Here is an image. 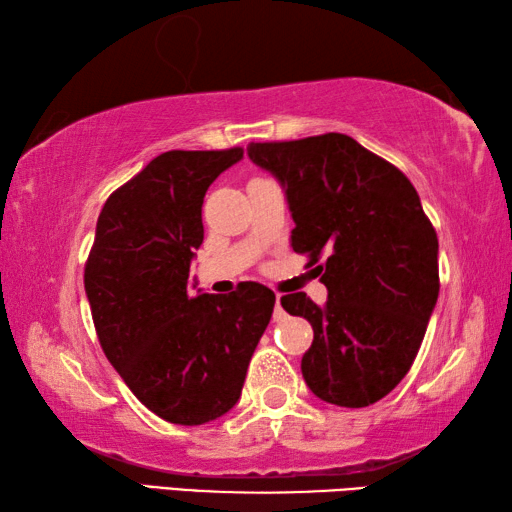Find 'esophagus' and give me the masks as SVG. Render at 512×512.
Returning a JSON list of instances; mask_svg holds the SVG:
<instances>
[{
	"mask_svg": "<svg viewBox=\"0 0 512 512\" xmlns=\"http://www.w3.org/2000/svg\"><path fill=\"white\" fill-rule=\"evenodd\" d=\"M287 318V314H284V309H282V305H280V293H277L275 296V311H273V320L275 323H280V320H284Z\"/></svg>",
	"mask_w": 512,
	"mask_h": 512,
	"instance_id": "1",
	"label": "esophagus"
}]
</instances>
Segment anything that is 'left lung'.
<instances>
[{
	"label": "left lung",
	"mask_w": 512,
	"mask_h": 512,
	"mask_svg": "<svg viewBox=\"0 0 512 512\" xmlns=\"http://www.w3.org/2000/svg\"><path fill=\"white\" fill-rule=\"evenodd\" d=\"M250 160L287 194L291 246L327 287L282 296L314 329L302 377L323 402L361 409L413 366L438 300V237L411 180L343 133L250 142Z\"/></svg>",
	"instance_id": "8db88e82"
}]
</instances>
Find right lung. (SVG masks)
I'll use <instances>...</instances> for the list:
<instances>
[{
	"mask_svg": "<svg viewBox=\"0 0 512 512\" xmlns=\"http://www.w3.org/2000/svg\"><path fill=\"white\" fill-rule=\"evenodd\" d=\"M241 158V146L153 158L110 194L85 262L103 352L137 400L173 424H205L237 404L273 314L264 284L225 296L189 287L207 187Z\"/></svg>",
	"mask_w": 512,
	"mask_h": 512,
	"instance_id": "1",
	"label": "right lung"
}]
</instances>
